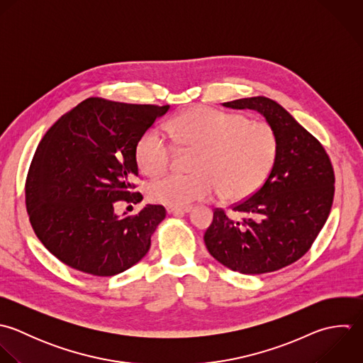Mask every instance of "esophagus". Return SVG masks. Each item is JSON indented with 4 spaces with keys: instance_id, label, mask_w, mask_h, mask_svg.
Listing matches in <instances>:
<instances>
[{
    "instance_id": "obj_1",
    "label": "esophagus",
    "mask_w": 363,
    "mask_h": 363,
    "mask_svg": "<svg viewBox=\"0 0 363 363\" xmlns=\"http://www.w3.org/2000/svg\"><path fill=\"white\" fill-rule=\"evenodd\" d=\"M191 211V206H184V208H172V206H168L167 208V212L169 215H184V213H188Z\"/></svg>"
}]
</instances>
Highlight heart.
<instances>
[{"label":"heart","instance_id":"1","mask_svg":"<svg viewBox=\"0 0 363 363\" xmlns=\"http://www.w3.org/2000/svg\"><path fill=\"white\" fill-rule=\"evenodd\" d=\"M168 131L179 148L196 150L195 174H169L148 186L152 202L172 208L206 201L216 188L226 201L247 198L263 185L277 157L272 125L213 107L181 113L168 124ZM174 143L160 128H148L137 144L138 167L148 175L165 172L175 157Z\"/></svg>","mask_w":363,"mask_h":363}]
</instances>
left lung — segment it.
<instances>
[{
	"instance_id": "obj_1",
	"label": "left lung",
	"mask_w": 363,
	"mask_h": 363,
	"mask_svg": "<svg viewBox=\"0 0 363 363\" xmlns=\"http://www.w3.org/2000/svg\"><path fill=\"white\" fill-rule=\"evenodd\" d=\"M223 106L262 113L277 135L279 150L264 184L232 206L242 220L216 208L203 240L209 253L233 272L272 273L311 249L331 212L334 168L323 144L274 100L257 96Z\"/></svg>"
}]
</instances>
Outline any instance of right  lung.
I'll return each mask as SVG.
<instances>
[{
	"label": "right lung",
	"instance_id": "1",
	"mask_svg": "<svg viewBox=\"0 0 363 363\" xmlns=\"http://www.w3.org/2000/svg\"><path fill=\"white\" fill-rule=\"evenodd\" d=\"M168 110L89 97L46 131L29 165L25 205L36 238L62 263L110 277L147 255L165 208L118 218L114 206L143 199L137 144Z\"/></svg>",
	"mask_w": 363,
	"mask_h": 363
}]
</instances>
